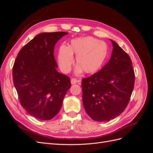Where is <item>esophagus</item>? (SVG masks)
I'll use <instances>...</instances> for the list:
<instances>
[{
    "instance_id": "1",
    "label": "esophagus",
    "mask_w": 153,
    "mask_h": 153,
    "mask_svg": "<svg viewBox=\"0 0 153 153\" xmlns=\"http://www.w3.org/2000/svg\"><path fill=\"white\" fill-rule=\"evenodd\" d=\"M77 82H80V81L76 79V78H71V84H75Z\"/></svg>"
}]
</instances>
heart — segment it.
<instances>
[{"mask_svg": "<svg viewBox=\"0 0 153 153\" xmlns=\"http://www.w3.org/2000/svg\"><path fill=\"white\" fill-rule=\"evenodd\" d=\"M108 53V47L103 41L87 36L74 39L69 47L62 45L59 48L58 63L61 70L65 73L71 71L74 62L73 54L76 55L78 66L75 73L92 75L102 68Z\"/></svg>", "mask_w": 153, "mask_h": 153, "instance_id": "b5f03b06", "label": "heart"}]
</instances>
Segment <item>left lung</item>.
<instances>
[{
    "label": "left lung",
    "instance_id": "8db88e82",
    "mask_svg": "<svg viewBox=\"0 0 153 153\" xmlns=\"http://www.w3.org/2000/svg\"><path fill=\"white\" fill-rule=\"evenodd\" d=\"M110 61L89 77L82 78V100L94 121H108L126 108L135 84V72L128 54L114 41Z\"/></svg>",
    "mask_w": 153,
    "mask_h": 153
}]
</instances>
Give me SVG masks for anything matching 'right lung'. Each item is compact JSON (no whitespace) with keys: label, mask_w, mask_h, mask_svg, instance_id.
<instances>
[{"label":"right lung","mask_w":153,"mask_h":153,"mask_svg":"<svg viewBox=\"0 0 153 153\" xmlns=\"http://www.w3.org/2000/svg\"><path fill=\"white\" fill-rule=\"evenodd\" d=\"M68 34L55 32L37 35L22 47L14 63L13 83L20 103L36 119L53 118L71 87L69 77L57 71L53 55L55 44Z\"/></svg>","instance_id":"right-lung-1"}]
</instances>
